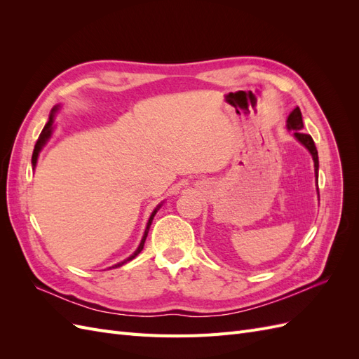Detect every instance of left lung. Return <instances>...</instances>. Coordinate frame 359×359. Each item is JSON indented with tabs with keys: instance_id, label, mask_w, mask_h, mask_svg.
<instances>
[{
	"instance_id": "left-lung-1",
	"label": "left lung",
	"mask_w": 359,
	"mask_h": 359,
	"mask_svg": "<svg viewBox=\"0 0 359 359\" xmlns=\"http://www.w3.org/2000/svg\"><path fill=\"white\" fill-rule=\"evenodd\" d=\"M287 128L293 130V135H295V137L311 153L313 161H314V173H316V181H318V172H319L318 149H316V145H314L313 137L302 132L304 123H302V115H301L299 107H295V109L292 111V114L287 116Z\"/></svg>"
}]
</instances>
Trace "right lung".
I'll list each match as a JSON object with an SVG mask.
<instances>
[{"instance_id":"add662e5","label":"right lung","mask_w":359,"mask_h":359,"mask_svg":"<svg viewBox=\"0 0 359 359\" xmlns=\"http://www.w3.org/2000/svg\"><path fill=\"white\" fill-rule=\"evenodd\" d=\"M57 111V107H53L52 109V114L49 115V121L46 123V126H45V128L41 130V133H40V136H39V139H37V142H36V147H34V153H32V158H31V161H32V166H36V163H37V157H39V153H40V149L43 148V145L46 144V140L50 137V133H52V123H53V112ZM160 208V205L157 206V208L154 210V212L151 214V217H149V220H148V224H147V231H145V233H144V238H142V241H140V244H139V247H137V250L136 252L130 256L128 259H126L124 262H121V264H118V265H115V266H112V268H118V266H121V265H124L126 262H128V260H132V259H135L140 252H142V248H144V244H145V240H147V235H148V231H149V226H151V222H153V219H154V215H156V212H157V210Z\"/></svg>"}]
</instances>
